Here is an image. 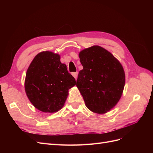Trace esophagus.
<instances>
[{
    "instance_id": "34e87169",
    "label": "esophagus",
    "mask_w": 153,
    "mask_h": 153,
    "mask_svg": "<svg viewBox=\"0 0 153 153\" xmlns=\"http://www.w3.org/2000/svg\"><path fill=\"white\" fill-rule=\"evenodd\" d=\"M72 75L74 76V78H75V80L77 79V77H78V73H77V72L73 73H72Z\"/></svg>"
}]
</instances>
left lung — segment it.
Masks as SVG:
<instances>
[{"label": "left lung", "instance_id": "obj_1", "mask_svg": "<svg viewBox=\"0 0 153 153\" xmlns=\"http://www.w3.org/2000/svg\"><path fill=\"white\" fill-rule=\"evenodd\" d=\"M76 87L88 109L105 114L119 102L125 85V73L118 60L108 50L94 45L80 51Z\"/></svg>", "mask_w": 153, "mask_h": 153}]
</instances>
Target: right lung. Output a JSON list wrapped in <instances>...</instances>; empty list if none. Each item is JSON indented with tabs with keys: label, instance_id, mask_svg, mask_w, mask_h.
Instances as JSON below:
<instances>
[{
	"label": "right lung",
	"instance_id": "1",
	"mask_svg": "<svg viewBox=\"0 0 153 153\" xmlns=\"http://www.w3.org/2000/svg\"><path fill=\"white\" fill-rule=\"evenodd\" d=\"M57 53L44 51L37 54L26 73L25 90L30 103L45 113L61 110L76 81Z\"/></svg>",
	"mask_w": 153,
	"mask_h": 153
}]
</instances>
